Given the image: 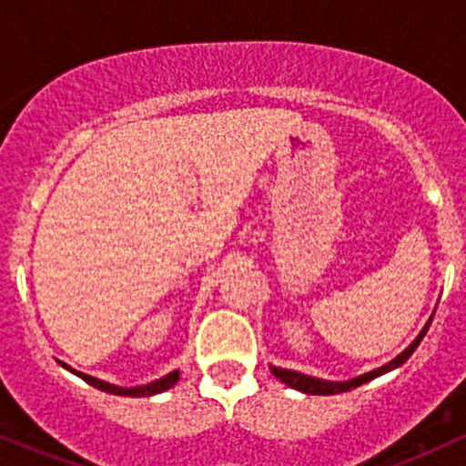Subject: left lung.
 <instances>
[{
	"instance_id": "1",
	"label": "left lung",
	"mask_w": 466,
	"mask_h": 466,
	"mask_svg": "<svg viewBox=\"0 0 466 466\" xmlns=\"http://www.w3.org/2000/svg\"><path fill=\"white\" fill-rule=\"evenodd\" d=\"M431 319H434V313H431V318L427 319V324L422 326L420 333L416 335V339L411 341L408 349L400 350L392 361L383 363L381 368H374V370H370V372H363V374H360V377H352V379H349V381H326V379L309 377V374H302V372H298V370H287V368H278V366H269V370L274 372V377L280 379V381L285 383V386L298 390V392H304V394H315V397H329V394L350 392V390L360 388V386H363V383L372 381V379L381 377V374H386L390 370H397L399 366H403V363L411 357V352L419 349L422 337H425L427 329H430Z\"/></svg>"
}]
</instances>
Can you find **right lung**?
Listing matches in <instances>:
<instances>
[{
    "label": "right lung",
    "mask_w": 466,
    "mask_h": 466,
    "mask_svg": "<svg viewBox=\"0 0 466 466\" xmlns=\"http://www.w3.org/2000/svg\"><path fill=\"white\" fill-rule=\"evenodd\" d=\"M63 368L69 372H74L76 377L83 379V381H87L89 386L103 390V392H109V394H117V397H153V394H159V392H166V390H170L175 386V383L179 381V370H173L168 372L166 377L162 379H155L151 383H144V386H136V388H122V386H116V383H106L103 379H96L92 374H85V372H78L74 370L72 366H67V363L58 361Z\"/></svg>",
    "instance_id": "right-lung-1"
}]
</instances>
